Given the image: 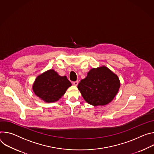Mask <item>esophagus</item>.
Listing matches in <instances>:
<instances>
[{"mask_svg": "<svg viewBox=\"0 0 154 154\" xmlns=\"http://www.w3.org/2000/svg\"><path fill=\"white\" fill-rule=\"evenodd\" d=\"M78 83H79V81H74V82H73V85H74V86H78Z\"/></svg>", "mask_w": 154, "mask_h": 154, "instance_id": "esophagus-1", "label": "esophagus"}]
</instances>
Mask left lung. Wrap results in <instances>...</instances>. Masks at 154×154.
<instances>
[{"instance_id":"8db88e82","label":"left lung","mask_w":154,"mask_h":154,"mask_svg":"<svg viewBox=\"0 0 154 154\" xmlns=\"http://www.w3.org/2000/svg\"><path fill=\"white\" fill-rule=\"evenodd\" d=\"M121 86L117 75L106 66L92 69L78 85L83 98L93 106H104L114 99Z\"/></svg>"}]
</instances>
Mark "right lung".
Segmentation results:
<instances>
[{
    "instance_id": "1",
    "label": "right lung",
    "mask_w": 154,
    "mask_h": 154,
    "mask_svg": "<svg viewBox=\"0 0 154 154\" xmlns=\"http://www.w3.org/2000/svg\"><path fill=\"white\" fill-rule=\"evenodd\" d=\"M71 86L72 83L66 76H61L53 69H51L36 78L32 89L46 103H53L61 98Z\"/></svg>"
}]
</instances>
